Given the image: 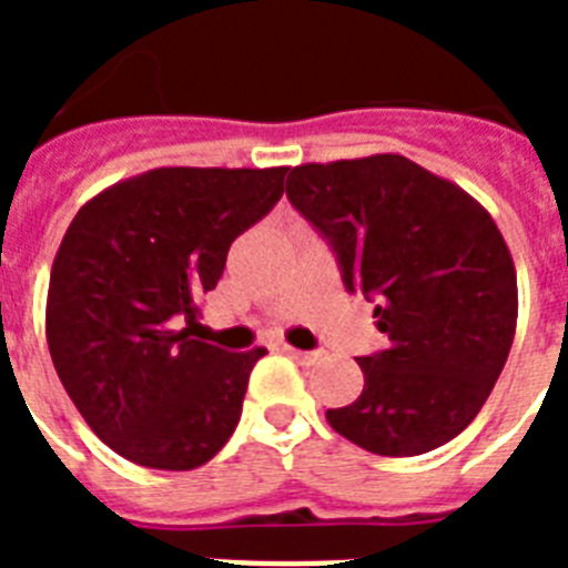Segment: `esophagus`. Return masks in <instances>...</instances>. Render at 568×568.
I'll list each match as a JSON object with an SVG mask.
<instances>
[{
  "label": "esophagus",
  "instance_id": "esophagus-1",
  "mask_svg": "<svg viewBox=\"0 0 568 568\" xmlns=\"http://www.w3.org/2000/svg\"><path fill=\"white\" fill-rule=\"evenodd\" d=\"M284 353L298 361V364H315V361H321V353H307V349H295V346H284Z\"/></svg>",
  "mask_w": 568,
  "mask_h": 568
}]
</instances>
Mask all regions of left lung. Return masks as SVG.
<instances>
[{"label": "left lung", "instance_id": "1", "mask_svg": "<svg viewBox=\"0 0 568 568\" xmlns=\"http://www.w3.org/2000/svg\"><path fill=\"white\" fill-rule=\"evenodd\" d=\"M293 207L327 235L344 287L375 301L386 349L358 358L364 389L327 409L375 455L438 449L475 420L518 324L515 261L489 210L398 153L298 164Z\"/></svg>", "mask_w": 568, "mask_h": 568}]
</instances>
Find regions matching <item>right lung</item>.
<instances>
[{
	"instance_id": "add662e5",
	"label": "right lung",
	"mask_w": 568,
	"mask_h": 568,
	"mask_svg": "<svg viewBox=\"0 0 568 568\" xmlns=\"http://www.w3.org/2000/svg\"><path fill=\"white\" fill-rule=\"evenodd\" d=\"M287 170L155 168L110 184L70 222L44 335L70 400L122 458L195 469L233 435L267 349L227 353L190 329L230 244L273 210Z\"/></svg>"
}]
</instances>
